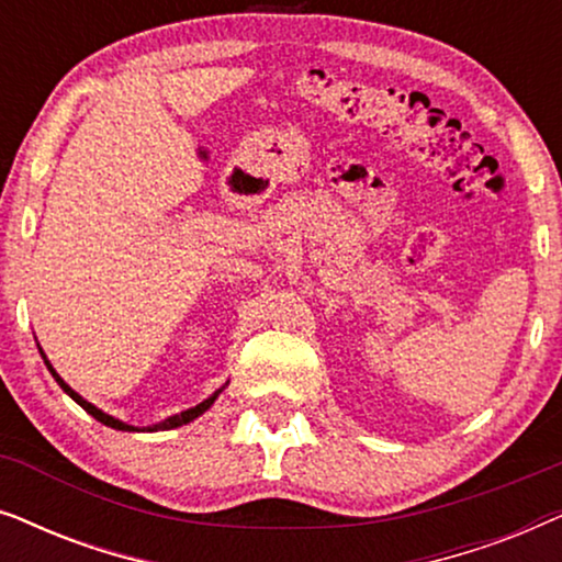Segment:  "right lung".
<instances>
[{
  "label": "right lung",
  "mask_w": 562,
  "mask_h": 562,
  "mask_svg": "<svg viewBox=\"0 0 562 562\" xmlns=\"http://www.w3.org/2000/svg\"><path fill=\"white\" fill-rule=\"evenodd\" d=\"M45 366H48V371L53 373V379H56V381H58V386H60V389H64V391H66V394H68V396H71V398H74V402L81 406V409H87V412L91 414V417H94L97 422H102V425H106V427H112V429H125V432H135V427H130V425H125V422L114 419V417H110V414L99 412V409H97V406H91L89 402H83V398H81L79 394H76V391H74L71 386H68V383H66L64 379H60V375H58L56 371H53V368H50V363H48V360H45ZM217 394H220V391H217ZM217 394H214V396H210V398H206V402H202V404H196V406H194V409H187V412L176 414V417H171V419L160 422V425H156V427H148V432H153V429H173V427H181V425H187V422H191V419H196V417H199V414H204L206 409H210V406L214 404V398H217Z\"/></svg>",
  "instance_id": "add662e5"
}]
</instances>
